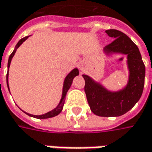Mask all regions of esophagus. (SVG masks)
Masks as SVG:
<instances>
[{"label":"esophagus","mask_w":152,"mask_h":152,"mask_svg":"<svg viewBox=\"0 0 152 152\" xmlns=\"http://www.w3.org/2000/svg\"><path fill=\"white\" fill-rule=\"evenodd\" d=\"M79 68H80V69H83V68H82V65H81V64H80V65H79Z\"/></svg>","instance_id":"34e87169"}]
</instances>
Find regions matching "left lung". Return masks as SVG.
I'll use <instances>...</instances> for the list:
<instances>
[{
  "mask_svg": "<svg viewBox=\"0 0 152 152\" xmlns=\"http://www.w3.org/2000/svg\"><path fill=\"white\" fill-rule=\"evenodd\" d=\"M114 39L103 53L106 56L121 54L127 56L128 83L122 89L110 91L91 76L83 75L85 94L94 114L99 116H120L132 109L140 99L145 85V67L138 47L127 35L116 30H105Z\"/></svg>",
  "mask_w": 152,
  "mask_h": 152,
  "instance_id": "1",
  "label": "left lung"
}]
</instances>
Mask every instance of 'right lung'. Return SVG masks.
Segmentation results:
<instances>
[{
  "instance_id": "add662e5",
  "label": "right lung",
  "mask_w": 152,
  "mask_h": 152,
  "mask_svg": "<svg viewBox=\"0 0 152 152\" xmlns=\"http://www.w3.org/2000/svg\"><path fill=\"white\" fill-rule=\"evenodd\" d=\"M30 36H28V37H25L22 38L21 40L18 41V42L17 43V45L15 46V48L13 50V52L12 53L10 56H9V58H8V63H7V69H8V71H7V88H8V90L10 91L9 89V85H8V72H9V67H10L11 64V61H12V58H13L15 53H16L17 49L20 47V45L25 41L27 40V38ZM79 75V70L77 68H75L73 69L67 76H65L64 80V84H63V90H62V96H61V99H60V101L58 103V104L57 105L56 107L54 108L53 110H50L48 112L43 114V115H32V114H29L27 112H24L25 114H27L28 115H30L31 117H35V118H37V119H47V118H51V117H53V116H56L58 115L63 110L64 104V100H65V96H66V94L68 92V90L70 88L71 84H72V82H73V79L76 77V76Z\"/></svg>"
}]
</instances>
